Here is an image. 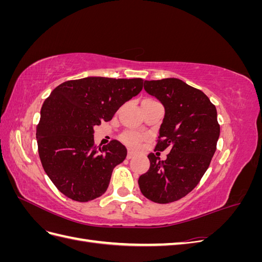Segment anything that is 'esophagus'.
I'll use <instances>...</instances> for the list:
<instances>
[{
	"label": "esophagus",
	"mask_w": 262,
	"mask_h": 262,
	"mask_svg": "<svg viewBox=\"0 0 262 262\" xmlns=\"http://www.w3.org/2000/svg\"><path fill=\"white\" fill-rule=\"evenodd\" d=\"M133 156H134V153L131 152V150H129L128 154H126V158H128V160H130V158H132Z\"/></svg>",
	"instance_id": "obj_1"
}]
</instances>
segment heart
Returning a JSON list of instances; mask_svg holds the SVG:
<instances>
[{
	"instance_id": "b5f03b06",
	"label": "heart",
	"mask_w": 262,
	"mask_h": 262,
	"mask_svg": "<svg viewBox=\"0 0 262 262\" xmlns=\"http://www.w3.org/2000/svg\"><path fill=\"white\" fill-rule=\"evenodd\" d=\"M120 139L122 141V143L125 144L126 146H129L131 148H137L140 146L141 142L143 141L144 138L142 134H140L138 132L128 131V132H124Z\"/></svg>"
}]
</instances>
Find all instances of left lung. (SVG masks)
I'll use <instances>...</instances> for the list:
<instances>
[{"instance_id":"8db88e82","label":"left lung","mask_w":262,"mask_h":262,"mask_svg":"<svg viewBox=\"0 0 262 262\" xmlns=\"http://www.w3.org/2000/svg\"><path fill=\"white\" fill-rule=\"evenodd\" d=\"M144 90L165 107L154 150L170 152L163 162L147 155L150 165L139 178L140 190L155 203L175 202L191 192L209 168L220 137L216 108L202 91L178 78L144 81Z\"/></svg>"}]
</instances>
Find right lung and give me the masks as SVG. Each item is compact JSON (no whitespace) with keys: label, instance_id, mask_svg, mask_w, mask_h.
Here are the masks:
<instances>
[{"label":"right lung","instance_id":"add662e5","mask_svg":"<svg viewBox=\"0 0 262 262\" xmlns=\"http://www.w3.org/2000/svg\"><path fill=\"white\" fill-rule=\"evenodd\" d=\"M142 89V78L93 76L62 83L46 98L36 129L38 153L60 192L78 202L105 193L126 148L117 140L95 145L94 126L112 120Z\"/></svg>","mask_w":262,"mask_h":262}]
</instances>
